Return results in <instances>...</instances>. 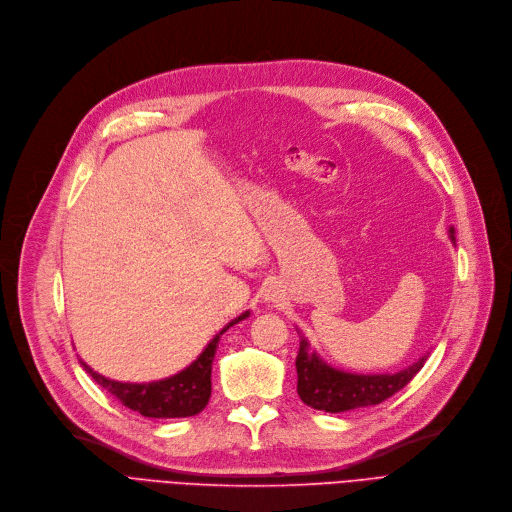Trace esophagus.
I'll return each mask as SVG.
<instances>
[{"label":"esophagus","mask_w":512,"mask_h":512,"mask_svg":"<svg viewBox=\"0 0 512 512\" xmlns=\"http://www.w3.org/2000/svg\"><path fill=\"white\" fill-rule=\"evenodd\" d=\"M276 297H278V294H276V290H267V294H265V299H270V301H276Z\"/></svg>","instance_id":"esophagus-1"}]
</instances>
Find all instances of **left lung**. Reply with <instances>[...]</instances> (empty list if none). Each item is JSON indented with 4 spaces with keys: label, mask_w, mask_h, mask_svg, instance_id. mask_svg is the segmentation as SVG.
<instances>
[{
    "label": "left lung",
    "mask_w": 512,
    "mask_h": 512,
    "mask_svg": "<svg viewBox=\"0 0 512 512\" xmlns=\"http://www.w3.org/2000/svg\"><path fill=\"white\" fill-rule=\"evenodd\" d=\"M448 234L454 242V228H450ZM425 359L427 355L396 373H346L330 367L324 359L317 357L315 351H309V342L303 338L297 355V392L305 405L326 413H344L380 405L415 378Z\"/></svg>",
    "instance_id": "left-lung-1"
}]
</instances>
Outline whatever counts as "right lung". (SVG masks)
<instances>
[{
  "label": "right lung",
  "mask_w": 512,
  "mask_h": 512,
  "mask_svg": "<svg viewBox=\"0 0 512 512\" xmlns=\"http://www.w3.org/2000/svg\"><path fill=\"white\" fill-rule=\"evenodd\" d=\"M251 313L245 311L232 319L226 328H222L215 338L203 348V353L188 365L186 369L178 371L176 375H170L166 380H157L149 384H130V382H116L105 378L93 371L83 359L80 365L91 373V378L110 392L114 398H118L124 407L141 413L143 417L153 419H176V417H193L201 413L211 396V363L218 351L220 336L230 330L238 321L247 319Z\"/></svg>",
  "instance_id": "add662e5"
}]
</instances>
